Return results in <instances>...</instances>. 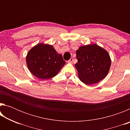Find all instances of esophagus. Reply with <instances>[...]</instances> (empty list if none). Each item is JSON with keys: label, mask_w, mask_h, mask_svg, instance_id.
Here are the masks:
<instances>
[{"label": "esophagus", "mask_w": 130, "mask_h": 130, "mask_svg": "<svg viewBox=\"0 0 130 130\" xmlns=\"http://www.w3.org/2000/svg\"><path fill=\"white\" fill-rule=\"evenodd\" d=\"M73 58H71L68 61V63H72V62H73Z\"/></svg>", "instance_id": "esophagus-1"}]
</instances>
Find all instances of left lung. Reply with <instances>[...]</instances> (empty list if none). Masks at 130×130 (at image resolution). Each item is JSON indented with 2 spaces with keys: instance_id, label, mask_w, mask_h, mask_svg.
<instances>
[{
  "instance_id": "obj_1",
  "label": "left lung",
  "mask_w": 130,
  "mask_h": 130,
  "mask_svg": "<svg viewBox=\"0 0 130 130\" xmlns=\"http://www.w3.org/2000/svg\"><path fill=\"white\" fill-rule=\"evenodd\" d=\"M78 62L75 63L80 80L85 84L98 83L104 79L111 67L108 52L99 46L88 45L76 50Z\"/></svg>"
}]
</instances>
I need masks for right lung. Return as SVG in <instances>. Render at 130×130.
Masks as SVG:
<instances>
[{"label":"right lung","instance_id":"1","mask_svg":"<svg viewBox=\"0 0 130 130\" xmlns=\"http://www.w3.org/2000/svg\"><path fill=\"white\" fill-rule=\"evenodd\" d=\"M26 63L33 75L39 79L47 80L57 75L65 61L53 46L39 43L28 52Z\"/></svg>","mask_w":130,"mask_h":130}]
</instances>
